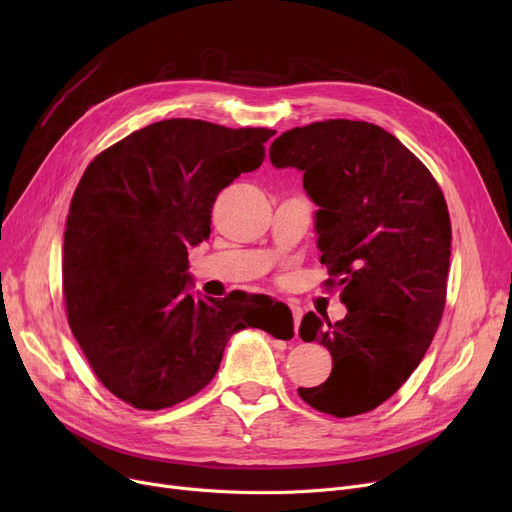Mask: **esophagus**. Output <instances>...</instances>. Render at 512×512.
Listing matches in <instances>:
<instances>
[{"label":"esophagus","mask_w":512,"mask_h":512,"mask_svg":"<svg viewBox=\"0 0 512 512\" xmlns=\"http://www.w3.org/2000/svg\"><path fill=\"white\" fill-rule=\"evenodd\" d=\"M292 317H294V332L299 334V324H301V317H303V311L299 307H292Z\"/></svg>","instance_id":"esophagus-1"}]
</instances>
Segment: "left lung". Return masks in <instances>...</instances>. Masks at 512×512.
<instances>
[{"mask_svg":"<svg viewBox=\"0 0 512 512\" xmlns=\"http://www.w3.org/2000/svg\"><path fill=\"white\" fill-rule=\"evenodd\" d=\"M270 159L303 172L319 207L321 263L348 309L336 324L303 317L301 338L324 344L334 367L299 396L334 417L373 411L407 382L440 326L452 242L444 195L394 134L369 122L286 130Z\"/></svg>","mask_w":512,"mask_h":512,"instance_id":"left-lung-1","label":"left lung"}]
</instances>
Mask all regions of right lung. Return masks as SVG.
Returning <instances> with one entry per match:
<instances>
[{"label":"right lung","mask_w":512,"mask_h":512,"mask_svg":"<svg viewBox=\"0 0 512 512\" xmlns=\"http://www.w3.org/2000/svg\"><path fill=\"white\" fill-rule=\"evenodd\" d=\"M270 128L161 120L99 153L66 220L68 324L99 382L134 409L174 407L203 390L232 334L290 340L292 313L267 294L195 299L188 249L211 232L222 188L263 164Z\"/></svg>","instance_id":"1"}]
</instances>
